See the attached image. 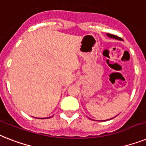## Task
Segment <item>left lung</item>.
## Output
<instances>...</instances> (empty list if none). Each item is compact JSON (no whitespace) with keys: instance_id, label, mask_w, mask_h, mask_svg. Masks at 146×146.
<instances>
[{"instance_id":"8db88e82","label":"left lung","mask_w":146,"mask_h":146,"mask_svg":"<svg viewBox=\"0 0 146 146\" xmlns=\"http://www.w3.org/2000/svg\"><path fill=\"white\" fill-rule=\"evenodd\" d=\"M108 36L110 37V38H115V39H119V40H122V38H120V37L117 36H115V35H113V34H110V33H107Z\"/></svg>"}]
</instances>
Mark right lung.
I'll return each instance as SVG.
<instances>
[{"mask_svg":"<svg viewBox=\"0 0 146 146\" xmlns=\"http://www.w3.org/2000/svg\"><path fill=\"white\" fill-rule=\"evenodd\" d=\"M49 118H50V117H49ZM42 119H45V118H42Z\"/></svg>","mask_w":146,"mask_h":146,"instance_id":"obj_1","label":"right lung"}]
</instances>
